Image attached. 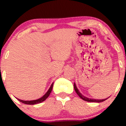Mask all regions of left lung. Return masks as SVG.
I'll use <instances>...</instances> for the list:
<instances>
[{"mask_svg": "<svg viewBox=\"0 0 126 126\" xmlns=\"http://www.w3.org/2000/svg\"><path fill=\"white\" fill-rule=\"evenodd\" d=\"M74 90L75 91H76V93L77 94V95H78L82 99H83V101H87V102H103V101H105V100L107 99L109 97H107V98L106 99H91V98H88L87 97H85V96H83V94H82V93H81L79 91V90H78V88H77V87H76V83H74Z\"/></svg>", "mask_w": 126, "mask_h": 126, "instance_id": "1", "label": "left lung"}]
</instances>
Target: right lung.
<instances>
[{
  "mask_svg": "<svg viewBox=\"0 0 126 126\" xmlns=\"http://www.w3.org/2000/svg\"><path fill=\"white\" fill-rule=\"evenodd\" d=\"M53 84H54V83H52V85H50V88H49V89L48 90V91L45 94H44V96H42L41 97H40V98L38 99L33 100V101H23V100H21V99H18V101H19L23 103V104H29V105H35V104L41 103L42 102H43V101H45V100L48 97H49V95H50V93H51V91H52V90Z\"/></svg>",
  "mask_w": 126,
  "mask_h": 126,
  "instance_id": "1",
  "label": "right lung"
}]
</instances>
